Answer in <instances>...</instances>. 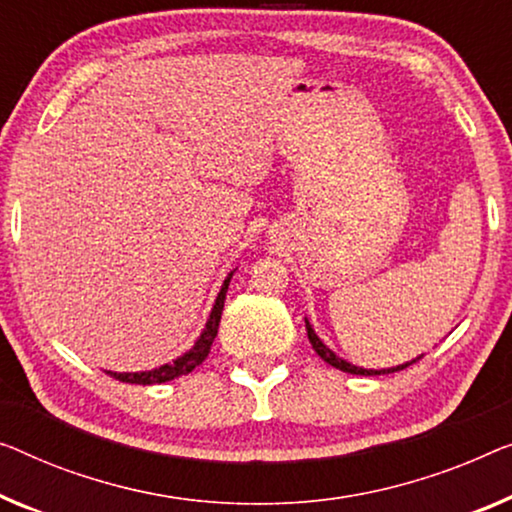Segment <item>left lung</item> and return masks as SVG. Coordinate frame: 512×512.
<instances>
[{
  "mask_svg": "<svg viewBox=\"0 0 512 512\" xmlns=\"http://www.w3.org/2000/svg\"><path fill=\"white\" fill-rule=\"evenodd\" d=\"M305 329H308V340H310V345H312V349H315V352L319 354V358H322V361H326L329 365H333V368H338V370H342V372H349V375H391V372H398V370H404V368H409L411 363H416L418 358H423V354L418 356V358H414V361H407V363H402V365H395V368H381V370H368V368H358V365H352L349 361H345V358H340L338 354L333 352V349H329L324 345L322 340H319V335L315 333V329H312V324L308 322V319H305Z\"/></svg>",
  "mask_w": 512,
  "mask_h": 512,
  "instance_id": "left-lung-1",
  "label": "left lung"
}]
</instances>
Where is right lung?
Returning a JSON list of instances; mask_svg holds the SVG:
<instances>
[{"instance_id":"add662e5","label":"right lung","mask_w":512,"mask_h":512,"mask_svg":"<svg viewBox=\"0 0 512 512\" xmlns=\"http://www.w3.org/2000/svg\"><path fill=\"white\" fill-rule=\"evenodd\" d=\"M232 276H234V271L227 273V278L223 280V287H220V292L216 296V303H213L211 315L207 319V324H204L200 338L195 340V345L190 347L186 354H181V356L174 358L172 363H165V365H160V368H154V370H144V372H112V370H105V372H108V375L114 377V379L126 381V384H140V386L165 384V381H172L177 377L188 375V372H193L197 365H200L211 352L213 338H216V333H218L220 315H223L227 287H230Z\"/></svg>"}]
</instances>
